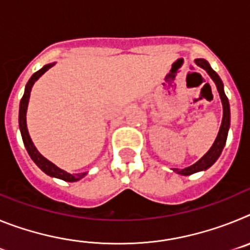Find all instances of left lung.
Returning <instances> with one entry per match:
<instances>
[{
	"label": "left lung",
	"instance_id": "1",
	"mask_svg": "<svg viewBox=\"0 0 250 250\" xmlns=\"http://www.w3.org/2000/svg\"><path fill=\"white\" fill-rule=\"evenodd\" d=\"M195 63L198 66H200L202 68H204L205 71L208 72V75L211 77V80L215 83L216 89L219 92L220 100L223 104V120L222 125H220L219 132H218V136H216L214 144L211 145V147L209 149V151L200 159L199 161H196L195 164L190 165V167H185V169H174V171L180 175H190V174L198 173V171H202V170H207L208 167H210L211 165L218 160V158L220 156L223 151V147H224L225 143H227V136H228L229 126H230V107H229V101L227 95L224 92V86H223L222 80H220L219 75L214 71L213 68L210 67L209 62L204 59H196Z\"/></svg>",
	"mask_w": 250,
	"mask_h": 250
}]
</instances>
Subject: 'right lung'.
Listing matches in <instances>:
<instances>
[{"label":"right lung","mask_w":250,"mask_h":250,"mask_svg":"<svg viewBox=\"0 0 250 250\" xmlns=\"http://www.w3.org/2000/svg\"><path fill=\"white\" fill-rule=\"evenodd\" d=\"M54 65H55V62L45 65L42 68H41V70H39L37 72H35V74L31 76L30 80H28V83H26L25 94H23V96H22L21 103H20V114H19L20 131H21L22 140H23V144H25V147H26V150H27L28 155L31 156V159L34 160L35 164H36L40 169L42 170L43 173L47 174V175H50V176H52V178H57V179H61V180H65V182L74 183V182H77V180H80V179H83L87 173L68 174L67 171H65V170H62V169H60V167H57L56 165L52 164L50 160H47L46 158H43V156L41 155L39 151H37V149L35 147L34 143H32V140H31L30 135H28L27 124H26V112H27V105H28V99H30L31 89H32V86H34L35 81L39 80L40 77L42 76V75L47 71L48 68H51Z\"/></svg>","instance_id":"1"}]
</instances>
